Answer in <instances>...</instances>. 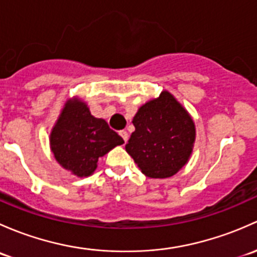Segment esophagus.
Masks as SVG:
<instances>
[{"mask_svg": "<svg viewBox=\"0 0 257 257\" xmlns=\"http://www.w3.org/2000/svg\"><path fill=\"white\" fill-rule=\"evenodd\" d=\"M118 134H120V136L122 137V140H123V142H127V140H128V134H127V131H125V130H122V131H120L118 132Z\"/></svg>", "mask_w": 257, "mask_h": 257, "instance_id": "34e87169", "label": "esophagus"}]
</instances>
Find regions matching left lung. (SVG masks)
I'll use <instances>...</instances> for the list:
<instances>
[{
    "label": "left lung",
    "mask_w": 257,
    "mask_h": 257,
    "mask_svg": "<svg viewBox=\"0 0 257 257\" xmlns=\"http://www.w3.org/2000/svg\"><path fill=\"white\" fill-rule=\"evenodd\" d=\"M126 151L145 176L167 178L187 163L195 140L194 122L168 91L141 106Z\"/></svg>",
    "instance_id": "left-lung-1"
}]
</instances>
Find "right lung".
Returning <instances> with one entry per match:
<instances>
[{
    "label": "right lung",
    "mask_w": 257,
    "mask_h": 257,
    "mask_svg": "<svg viewBox=\"0 0 257 257\" xmlns=\"http://www.w3.org/2000/svg\"><path fill=\"white\" fill-rule=\"evenodd\" d=\"M123 140L102 118L90 113L84 102L71 100L65 105L50 135V146L62 167L78 177L90 176L97 160Z\"/></svg>",
    "instance_id": "add662e5"
}]
</instances>
